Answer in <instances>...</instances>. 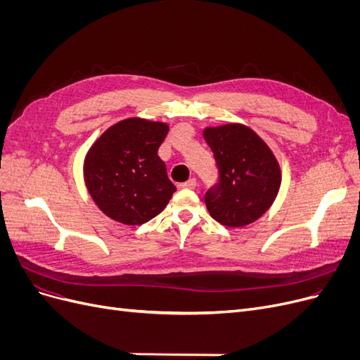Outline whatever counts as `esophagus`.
I'll use <instances>...</instances> for the list:
<instances>
[{
  "label": "esophagus",
  "mask_w": 360,
  "mask_h": 360,
  "mask_svg": "<svg viewBox=\"0 0 360 360\" xmlns=\"http://www.w3.org/2000/svg\"><path fill=\"white\" fill-rule=\"evenodd\" d=\"M180 189H195L197 188V179H189L188 181L179 184Z\"/></svg>",
  "instance_id": "esophagus-1"
}]
</instances>
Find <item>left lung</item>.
Listing matches in <instances>:
<instances>
[{
    "mask_svg": "<svg viewBox=\"0 0 360 360\" xmlns=\"http://www.w3.org/2000/svg\"><path fill=\"white\" fill-rule=\"evenodd\" d=\"M202 136L219 171L205 193L214 221L238 228L255 222L274 204L282 174L274 151L252 129L240 123L205 127Z\"/></svg>",
    "mask_w": 360,
    "mask_h": 360,
    "instance_id": "left-lung-1",
    "label": "left lung"
}]
</instances>
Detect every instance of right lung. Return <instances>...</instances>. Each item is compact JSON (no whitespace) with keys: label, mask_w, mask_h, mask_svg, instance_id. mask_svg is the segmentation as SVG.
<instances>
[{"label":"right lung","mask_w":360,"mask_h":360,"mask_svg":"<svg viewBox=\"0 0 360 360\" xmlns=\"http://www.w3.org/2000/svg\"><path fill=\"white\" fill-rule=\"evenodd\" d=\"M169 126L126 118L96 139L84 159V180L96 205L124 225H143L165 209L176 186L158 150Z\"/></svg>","instance_id":"1"}]
</instances>
